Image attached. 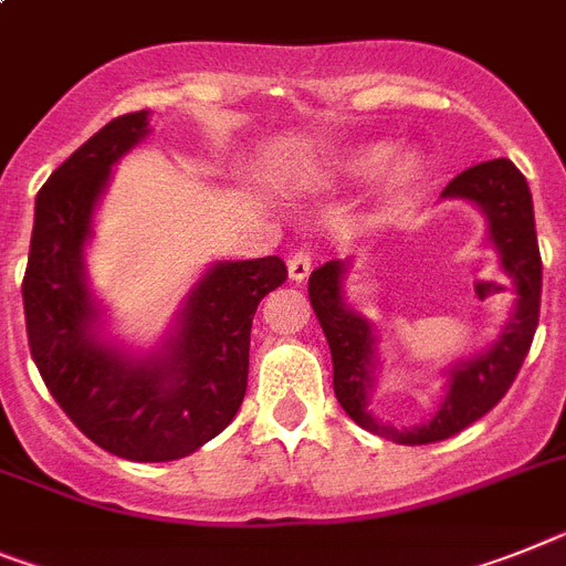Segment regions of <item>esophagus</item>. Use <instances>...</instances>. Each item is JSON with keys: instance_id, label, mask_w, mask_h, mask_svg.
<instances>
[{"instance_id": "obj_1", "label": "esophagus", "mask_w": 566, "mask_h": 566, "mask_svg": "<svg viewBox=\"0 0 566 566\" xmlns=\"http://www.w3.org/2000/svg\"><path fill=\"white\" fill-rule=\"evenodd\" d=\"M312 254L308 251H294L292 258H289V277L294 280V283H303V280L308 277V272H312Z\"/></svg>"}]
</instances>
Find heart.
I'll return each instance as SVG.
<instances>
[{
	"mask_svg": "<svg viewBox=\"0 0 566 566\" xmlns=\"http://www.w3.org/2000/svg\"><path fill=\"white\" fill-rule=\"evenodd\" d=\"M380 171V180L389 191H407L421 177V159L409 148L392 151L386 139H371V143H357L337 157L326 159L323 166L308 174L315 186H337V182L364 180L369 174Z\"/></svg>",
	"mask_w": 566,
	"mask_h": 566,
	"instance_id": "obj_1",
	"label": "heart"
}]
</instances>
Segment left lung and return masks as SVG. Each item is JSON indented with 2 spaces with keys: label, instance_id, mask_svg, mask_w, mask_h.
<instances>
[{
  "label": "left lung",
  "instance_id": "left-lung-1",
  "mask_svg": "<svg viewBox=\"0 0 566 566\" xmlns=\"http://www.w3.org/2000/svg\"><path fill=\"white\" fill-rule=\"evenodd\" d=\"M441 200H463L486 220L484 245L499 254V269L515 301L504 326L484 349L443 369L447 392L429 421L395 427L375 418L369 409L380 386V329L346 301V277L352 258L329 260L308 277V301L329 340L335 395L357 427L395 443H434L484 418L506 395L524 364L541 306V254L535 237L533 195L524 174L510 159H490L461 171L443 188Z\"/></svg>",
  "mask_w": 566,
  "mask_h": 566
}]
</instances>
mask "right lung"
Listing matches in <instances>:
<instances>
[{
	"label": "right lung",
	"instance_id": "obj_1",
	"mask_svg": "<svg viewBox=\"0 0 566 566\" xmlns=\"http://www.w3.org/2000/svg\"><path fill=\"white\" fill-rule=\"evenodd\" d=\"M148 137L151 111L111 119L48 177L33 206L22 301L33 364L67 418L111 455L159 463L191 455L234 421L251 321L286 280V263L214 260L157 343L114 335L85 258L114 166Z\"/></svg>",
	"mask_w": 566,
	"mask_h": 566
}]
</instances>
